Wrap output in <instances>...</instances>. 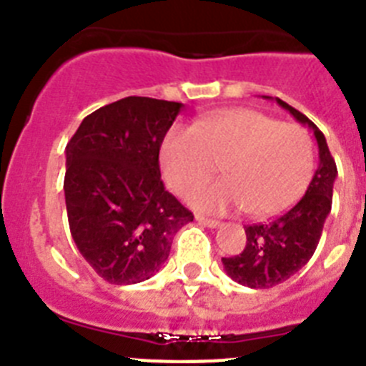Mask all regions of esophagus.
Here are the masks:
<instances>
[{
	"label": "esophagus",
	"mask_w": 366,
	"mask_h": 366,
	"mask_svg": "<svg viewBox=\"0 0 366 366\" xmlns=\"http://www.w3.org/2000/svg\"><path fill=\"white\" fill-rule=\"evenodd\" d=\"M196 219H198L199 223H203V225H207V227H211V229H216V227H219V225H222L218 219L205 218V216H202V214H196Z\"/></svg>",
	"instance_id": "34e87169"
}]
</instances>
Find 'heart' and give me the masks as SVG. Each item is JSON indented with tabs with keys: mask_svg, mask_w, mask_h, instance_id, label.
Here are the masks:
<instances>
[{
	"mask_svg": "<svg viewBox=\"0 0 366 366\" xmlns=\"http://www.w3.org/2000/svg\"><path fill=\"white\" fill-rule=\"evenodd\" d=\"M222 163L225 179L198 189L189 198L196 209L223 212L245 207L266 218L292 205L313 174L308 132L282 124L257 109H223L194 122L172 126L159 148V164L174 192L187 196Z\"/></svg>",
	"mask_w": 366,
	"mask_h": 366,
	"instance_id": "1",
	"label": "heart"
}]
</instances>
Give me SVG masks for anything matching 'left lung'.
<instances>
[{"label": "left lung", "mask_w": 366, "mask_h": 366, "mask_svg": "<svg viewBox=\"0 0 366 366\" xmlns=\"http://www.w3.org/2000/svg\"><path fill=\"white\" fill-rule=\"evenodd\" d=\"M269 99V97H266ZM277 104L312 128L319 147V167L302 198L267 223L245 227V247L240 254L222 258L223 267L234 282L254 290H267L302 269L315 253L322 227L332 211L337 167L322 132L304 113L277 99Z\"/></svg>", "instance_id": "8db88e82"}]
</instances>
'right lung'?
Wrapping results in <instances>:
<instances>
[{
    "mask_svg": "<svg viewBox=\"0 0 366 366\" xmlns=\"http://www.w3.org/2000/svg\"><path fill=\"white\" fill-rule=\"evenodd\" d=\"M181 102L126 97L89 113L66 147L67 219L80 254L109 284L161 269L194 214L164 189L159 148Z\"/></svg>",
    "mask_w": 366,
    "mask_h": 366,
    "instance_id": "obj_1",
    "label": "right lung"
}]
</instances>
